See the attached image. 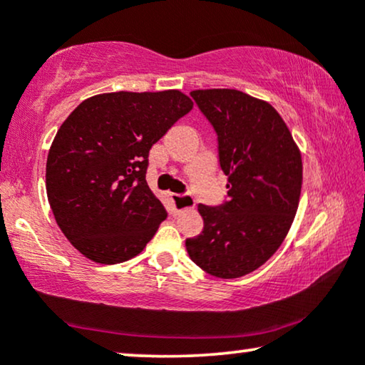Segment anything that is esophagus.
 Returning a JSON list of instances; mask_svg holds the SVG:
<instances>
[{
    "mask_svg": "<svg viewBox=\"0 0 365 365\" xmlns=\"http://www.w3.org/2000/svg\"><path fill=\"white\" fill-rule=\"evenodd\" d=\"M171 202L174 214L186 211V209H192L194 204H196L191 194H171Z\"/></svg>",
    "mask_w": 365,
    "mask_h": 365,
    "instance_id": "obj_1",
    "label": "esophagus"
}]
</instances>
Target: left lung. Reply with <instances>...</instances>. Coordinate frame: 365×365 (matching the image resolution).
<instances>
[{
  "label": "left lung",
  "mask_w": 365,
  "mask_h": 365,
  "mask_svg": "<svg viewBox=\"0 0 365 365\" xmlns=\"http://www.w3.org/2000/svg\"><path fill=\"white\" fill-rule=\"evenodd\" d=\"M191 98L216 131L229 191L217 206H197L204 227L186 239L187 254L211 276H246L277 251L291 227L301 196V153L269 103L237 89H197Z\"/></svg>",
  "instance_id": "8db88e82"
}]
</instances>
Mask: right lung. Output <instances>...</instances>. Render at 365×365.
<instances>
[{"label":"right lung","instance_id":"right-lung-1","mask_svg":"<svg viewBox=\"0 0 365 365\" xmlns=\"http://www.w3.org/2000/svg\"><path fill=\"white\" fill-rule=\"evenodd\" d=\"M191 108L181 91L98 94L58 129L46 161L48 201L88 259L138 256L168 217L146 182L149 149Z\"/></svg>","mask_w":365,"mask_h":365}]
</instances>
